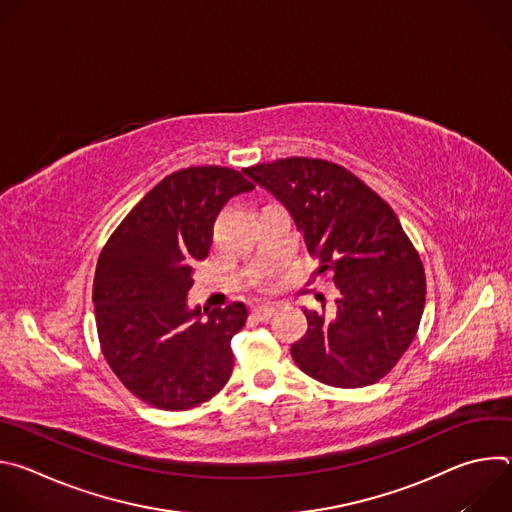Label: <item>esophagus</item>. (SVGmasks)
I'll return each mask as SVG.
<instances>
[{
    "label": "esophagus",
    "instance_id": "obj_1",
    "mask_svg": "<svg viewBox=\"0 0 512 512\" xmlns=\"http://www.w3.org/2000/svg\"><path fill=\"white\" fill-rule=\"evenodd\" d=\"M275 308H271V306H259V308H253L251 310V316L255 318V320H259V322H267V320H271L273 316H275Z\"/></svg>",
    "mask_w": 512,
    "mask_h": 512
}]
</instances>
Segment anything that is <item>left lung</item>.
<instances>
[{"mask_svg":"<svg viewBox=\"0 0 512 512\" xmlns=\"http://www.w3.org/2000/svg\"><path fill=\"white\" fill-rule=\"evenodd\" d=\"M294 218L318 273L338 287L336 312L306 310L291 356L312 379L340 389L383 379L415 338L425 273L393 208L346 168L285 158L243 170Z\"/></svg>","mask_w":512,"mask_h":512,"instance_id":"left-lung-1","label":"left lung"}]
</instances>
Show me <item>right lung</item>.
<instances>
[{
    "mask_svg": "<svg viewBox=\"0 0 512 512\" xmlns=\"http://www.w3.org/2000/svg\"><path fill=\"white\" fill-rule=\"evenodd\" d=\"M253 188L231 168L178 170L133 206L101 251L93 281L101 350L141 401L182 411L227 385L231 338L245 326L247 306L202 312L188 304V291L218 212Z\"/></svg>",
    "mask_w": 512,
    "mask_h": 512,
    "instance_id": "right-lung-1",
    "label": "right lung"
}]
</instances>
